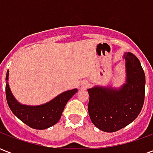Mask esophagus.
I'll list each match as a JSON object with an SVG mask.
<instances>
[{
	"label": "esophagus",
	"mask_w": 153,
	"mask_h": 153,
	"mask_svg": "<svg viewBox=\"0 0 153 153\" xmlns=\"http://www.w3.org/2000/svg\"><path fill=\"white\" fill-rule=\"evenodd\" d=\"M87 87H88V83L85 82V83H82V88H87Z\"/></svg>",
	"instance_id": "1"
}]
</instances>
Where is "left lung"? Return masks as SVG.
<instances>
[{"instance_id":"1","label":"left lung","mask_w":153,"mask_h":153,"mask_svg":"<svg viewBox=\"0 0 153 153\" xmlns=\"http://www.w3.org/2000/svg\"><path fill=\"white\" fill-rule=\"evenodd\" d=\"M125 81L120 87L95 85L88 89V114L93 124L104 132H115L138 117L144 102L145 74L137 56L123 54Z\"/></svg>"}]
</instances>
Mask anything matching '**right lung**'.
<instances>
[{"label":"right lung","mask_w":153,"mask_h":153,"mask_svg":"<svg viewBox=\"0 0 153 153\" xmlns=\"http://www.w3.org/2000/svg\"><path fill=\"white\" fill-rule=\"evenodd\" d=\"M5 81V95L10 109L21 121L35 129H45L56 125L60 120L68 101L78 92L77 88L67 90L47 102L31 106L22 104L13 95L8 82L9 70Z\"/></svg>","instance_id":"right-lung-1"}]
</instances>
